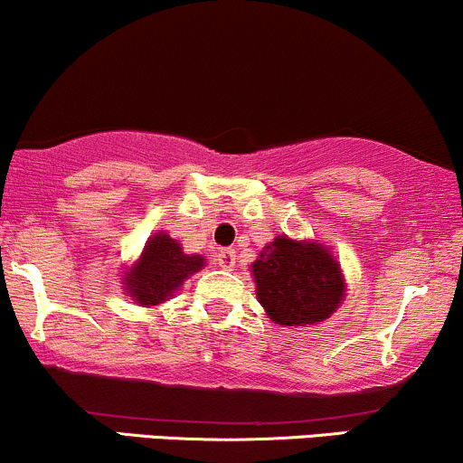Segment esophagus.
Here are the masks:
<instances>
[{"instance_id": "34e87169", "label": "esophagus", "mask_w": 463, "mask_h": 463, "mask_svg": "<svg viewBox=\"0 0 463 463\" xmlns=\"http://www.w3.org/2000/svg\"><path fill=\"white\" fill-rule=\"evenodd\" d=\"M213 265H218L221 269H233V267H236V251L218 250L213 253Z\"/></svg>"}]
</instances>
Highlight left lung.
Listing matches in <instances>:
<instances>
[{
	"label": "left lung",
	"mask_w": 463,
	"mask_h": 463,
	"mask_svg": "<svg viewBox=\"0 0 463 463\" xmlns=\"http://www.w3.org/2000/svg\"><path fill=\"white\" fill-rule=\"evenodd\" d=\"M250 271L258 302L280 326L320 325L340 309L346 296L340 262L317 241L280 233L262 247Z\"/></svg>",
	"instance_id": "obj_1"
}]
</instances>
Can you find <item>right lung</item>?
<instances>
[{
    "label": "right lung",
    "instance_id": "1",
    "mask_svg": "<svg viewBox=\"0 0 463 463\" xmlns=\"http://www.w3.org/2000/svg\"><path fill=\"white\" fill-rule=\"evenodd\" d=\"M205 267V256L185 253L170 233L156 232L147 238L137 260L123 269L121 285L138 307H161L176 296L183 282Z\"/></svg>",
    "mask_w": 463,
    "mask_h": 463
}]
</instances>
